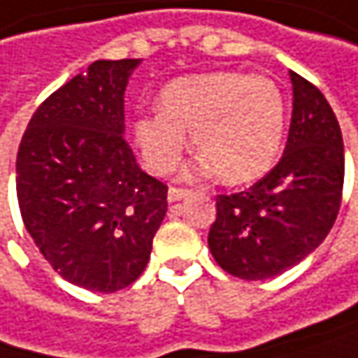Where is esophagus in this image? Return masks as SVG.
Here are the masks:
<instances>
[{
	"label": "esophagus",
	"mask_w": 358,
	"mask_h": 358,
	"mask_svg": "<svg viewBox=\"0 0 358 358\" xmlns=\"http://www.w3.org/2000/svg\"><path fill=\"white\" fill-rule=\"evenodd\" d=\"M190 194V190L188 188H178V186H170V190H168V201L170 203H178L182 201L184 196H188Z\"/></svg>",
	"instance_id": "obj_1"
}]
</instances>
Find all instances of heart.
I'll use <instances>...</instances> for the list:
<instances>
[{"label":"heart","instance_id":"obj_1","mask_svg":"<svg viewBox=\"0 0 358 358\" xmlns=\"http://www.w3.org/2000/svg\"><path fill=\"white\" fill-rule=\"evenodd\" d=\"M162 110L141 114L135 141L147 168L170 174L186 147V131L201 153V168L227 184L266 174L285 135V96L271 78L244 71H211L170 82Z\"/></svg>","mask_w":358,"mask_h":358}]
</instances>
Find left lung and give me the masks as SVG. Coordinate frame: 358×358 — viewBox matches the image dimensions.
Returning <instances> with one entry per match:
<instances>
[{"instance_id": "obj_1", "label": "left lung", "mask_w": 358, "mask_h": 358, "mask_svg": "<svg viewBox=\"0 0 358 358\" xmlns=\"http://www.w3.org/2000/svg\"><path fill=\"white\" fill-rule=\"evenodd\" d=\"M291 82L293 116L282 157L244 192L217 196L213 258L245 280H264L299 264L326 240L341 211V124L313 83L295 71Z\"/></svg>"}]
</instances>
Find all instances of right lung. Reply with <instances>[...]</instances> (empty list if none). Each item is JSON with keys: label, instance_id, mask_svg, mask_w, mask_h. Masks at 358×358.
Instances as JSON below:
<instances>
[{"label": "right lung", "instance_id": "add662e5", "mask_svg": "<svg viewBox=\"0 0 358 358\" xmlns=\"http://www.w3.org/2000/svg\"><path fill=\"white\" fill-rule=\"evenodd\" d=\"M139 59L94 61L32 114L16 159L22 221L65 280L114 293L145 271L168 186L124 141V87Z\"/></svg>", "mask_w": 358, "mask_h": 358}]
</instances>
